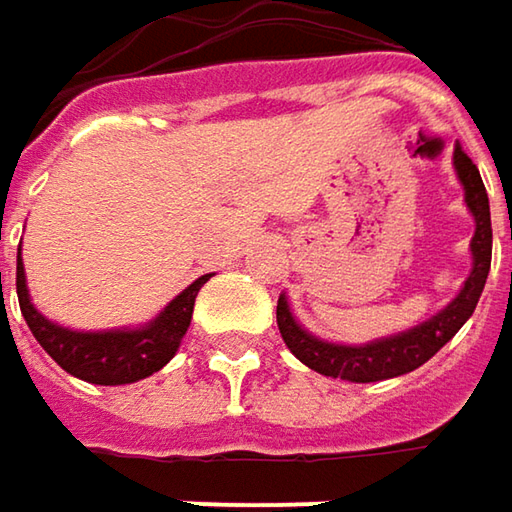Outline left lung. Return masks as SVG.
I'll list each match as a JSON object with an SVG mask.
<instances>
[{"instance_id": "1", "label": "left lung", "mask_w": 512, "mask_h": 512, "mask_svg": "<svg viewBox=\"0 0 512 512\" xmlns=\"http://www.w3.org/2000/svg\"><path fill=\"white\" fill-rule=\"evenodd\" d=\"M452 167L458 182L464 185L466 211L475 220V234L469 240V255H472V269L466 275L461 292L443 307L435 316L408 327L403 333L382 336L365 345H336L327 339L313 336L298 318L292 316L286 295L278 298V330L284 336L286 347L295 353L298 362L313 368L321 376L333 379H347V382H382L403 376L423 362H429L440 347L446 345L461 327L466 318L475 313V304L484 292L487 275H490V260H493V226H490V199L487 188L481 182L478 167L455 144L452 153Z\"/></svg>"}]
</instances>
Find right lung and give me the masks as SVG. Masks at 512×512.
Masks as SVG:
<instances>
[{
	"label": "right lung",
	"instance_id": "obj_1",
	"mask_svg": "<svg viewBox=\"0 0 512 512\" xmlns=\"http://www.w3.org/2000/svg\"><path fill=\"white\" fill-rule=\"evenodd\" d=\"M208 278L211 275H202L191 286H185L165 310L156 318H150L147 324L115 327V330H72L46 318L34 307L28 295V281H25L22 249L16 252V295H19V310H22L25 324L66 374L92 382V385H130L162 371L176 356L182 336L191 327L196 292Z\"/></svg>",
	"mask_w": 512,
	"mask_h": 512
}]
</instances>
